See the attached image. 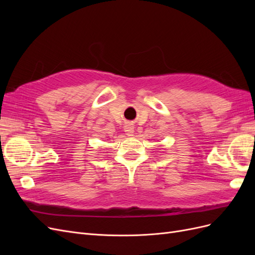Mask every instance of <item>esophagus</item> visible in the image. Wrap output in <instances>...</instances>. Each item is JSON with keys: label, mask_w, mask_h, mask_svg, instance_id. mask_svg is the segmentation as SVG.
Listing matches in <instances>:
<instances>
[{"label": "esophagus", "mask_w": 255, "mask_h": 255, "mask_svg": "<svg viewBox=\"0 0 255 255\" xmlns=\"http://www.w3.org/2000/svg\"><path fill=\"white\" fill-rule=\"evenodd\" d=\"M134 127L132 125H129V123H128V125L125 126V132L128 134V135H133L134 133Z\"/></svg>", "instance_id": "obj_1"}]
</instances>
